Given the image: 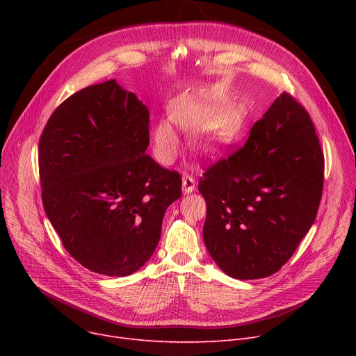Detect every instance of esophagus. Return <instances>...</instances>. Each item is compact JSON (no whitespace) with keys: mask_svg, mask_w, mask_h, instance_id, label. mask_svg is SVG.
<instances>
[{"mask_svg":"<svg viewBox=\"0 0 356 356\" xmlns=\"http://www.w3.org/2000/svg\"><path fill=\"white\" fill-rule=\"evenodd\" d=\"M181 189L184 193H192L196 189V180L189 175H184L181 179Z\"/></svg>","mask_w":356,"mask_h":356,"instance_id":"esophagus-1","label":"esophagus"}]
</instances>
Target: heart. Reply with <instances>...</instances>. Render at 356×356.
Masks as SVG:
<instances>
[{
	"label": "heart",
	"instance_id": "1",
	"mask_svg": "<svg viewBox=\"0 0 356 356\" xmlns=\"http://www.w3.org/2000/svg\"><path fill=\"white\" fill-rule=\"evenodd\" d=\"M228 101L219 97L183 95L170 104V118L183 129L196 131L195 147L200 153L215 156L223 152L241 133L245 124V111L239 105L225 108ZM156 157L168 164L179 152L180 140L173 124L160 120L153 129Z\"/></svg>",
	"mask_w": 356,
	"mask_h": 356
}]
</instances>
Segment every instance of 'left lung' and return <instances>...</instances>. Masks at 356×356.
<instances>
[{"label":"left lung","mask_w":356,"mask_h":356,"mask_svg":"<svg viewBox=\"0 0 356 356\" xmlns=\"http://www.w3.org/2000/svg\"><path fill=\"white\" fill-rule=\"evenodd\" d=\"M325 157L305 106L283 92L245 144L199 180L207 200L203 239L219 268L238 280L277 273L319 209Z\"/></svg>","instance_id":"left-lung-1"}]
</instances>
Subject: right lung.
<instances>
[{
	"instance_id": "add662e5",
	"label": "right lung",
	"mask_w": 356,
	"mask_h": 356,
	"mask_svg": "<svg viewBox=\"0 0 356 356\" xmlns=\"http://www.w3.org/2000/svg\"><path fill=\"white\" fill-rule=\"evenodd\" d=\"M149 112L114 79L73 93L39 141L44 212L85 268L136 273L153 255L181 176L145 154Z\"/></svg>"
}]
</instances>
